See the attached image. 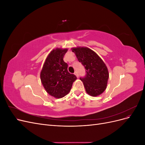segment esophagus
Segmentation results:
<instances>
[{
  "label": "esophagus",
  "mask_w": 145,
  "mask_h": 145,
  "mask_svg": "<svg viewBox=\"0 0 145 145\" xmlns=\"http://www.w3.org/2000/svg\"><path fill=\"white\" fill-rule=\"evenodd\" d=\"M74 74H75L76 76L77 77H78V73H77V71H75V72H74Z\"/></svg>",
  "instance_id": "1"
}]
</instances>
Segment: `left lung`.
Segmentation results:
<instances>
[{"label":"left lung","mask_w":145,"mask_h":145,"mask_svg":"<svg viewBox=\"0 0 145 145\" xmlns=\"http://www.w3.org/2000/svg\"><path fill=\"white\" fill-rule=\"evenodd\" d=\"M71 50L85 68L86 76L80 79L88 94L96 97L102 94L106 88L109 78L107 67L102 59L87 47L72 48Z\"/></svg>","instance_id":"1"}]
</instances>
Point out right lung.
<instances>
[{
  "label": "right lung",
  "instance_id": "right-lung-1",
  "mask_svg": "<svg viewBox=\"0 0 145 145\" xmlns=\"http://www.w3.org/2000/svg\"><path fill=\"white\" fill-rule=\"evenodd\" d=\"M67 48H56L48 54L40 72V80L46 91L56 99L67 95L77 79L68 71V64L63 61Z\"/></svg>",
  "mask_w": 145,
  "mask_h": 145
}]
</instances>
